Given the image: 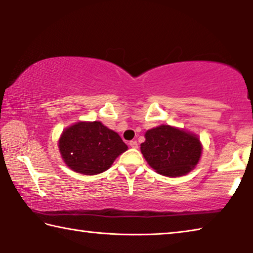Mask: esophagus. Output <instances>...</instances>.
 Segmentation results:
<instances>
[{"mask_svg":"<svg viewBox=\"0 0 253 253\" xmlns=\"http://www.w3.org/2000/svg\"><path fill=\"white\" fill-rule=\"evenodd\" d=\"M129 146L131 148H138V143L136 140H131V142H129Z\"/></svg>","mask_w":253,"mask_h":253,"instance_id":"esophagus-1","label":"esophagus"}]
</instances>
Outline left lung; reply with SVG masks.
Listing matches in <instances>:
<instances>
[{"label":"left lung","instance_id":"8db88e82","mask_svg":"<svg viewBox=\"0 0 253 253\" xmlns=\"http://www.w3.org/2000/svg\"><path fill=\"white\" fill-rule=\"evenodd\" d=\"M140 151L158 174L169 177L185 175L195 168L202 153L198 136L169 125L152 128L145 134Z\"/></svg>","mask_w":253,"mask_h":253}]
</instances>
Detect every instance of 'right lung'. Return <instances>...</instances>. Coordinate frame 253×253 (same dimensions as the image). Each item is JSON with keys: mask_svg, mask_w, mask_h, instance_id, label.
<instances>
[{"mask_svg": "<svg viewBox=\"0 0 253 253\" xmlns=\"http://www.w3.org/2000/svg\"><path fill=\"white\" fill-rule=\"evenodd\" d=\"M58 146L67 166L84 175L105 172L128 148L116 131L100 122H79L66 128Z\"/></svg>", "mask_w": 253, "mask_h": 253, "instance_id": "add662e5", "label": "right lung"}]
</instances>
